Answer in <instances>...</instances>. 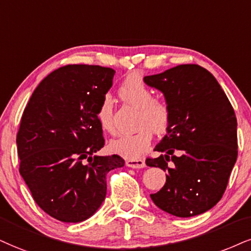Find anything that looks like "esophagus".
<instances>
[{
	"instance_id": "obj_1",
	"label": "esophagus",
	"mask_w": 251,
	"mask_h": 251,
	"mask_svg": "<svg viewBox=\"0 0 251 251\" xmlns=\"http://www.w3.org/2000/svg\"><path fill=\"white\" fill-rule=\"evenodd\" d=\"M126 165L131 169H142L145 166V162L142 159H128L126 162Z\"/></svg>"
}]
</instances>
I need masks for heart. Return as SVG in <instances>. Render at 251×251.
Masks as SVG:
<instances>
[{
  "instance_id": "b5f03b06",
  "label": "heart",
  "mask_w": 251,
  "mask_h": 251,
  "mask_svg": "<svg viewBox=\"0 0 251 251\" xmlns=\"http://www.w3.org/2000/svg\"><path fill=\"white\" fill-rule=\"evenodd\" d=\"M119 95L126 103L138 109L137 126L140 130L134 134L121 135L110 142V149L128 159H138L150 148L152 131H165L170 120V110L165 102L153 99V92L136 74H131L121 83ZM113 100L106 95L99 104L97 117L103 130L111 132L113 123Z\"/></svg>"
}]
</instances>
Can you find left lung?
I'll use <instances>...</instances> for the list:
<instances>
[{
    "instance_id": "1",
    "label": "left lung",
    "mask_w": 251,
    "mask_h": 251,
    "mask_svg": "<svg viewBox=\"0 0 251 251\" xmlns=\"http://www.w3.org/2000/svg\"><path fill=\"white\" fill-rule=\"evenodd\" d=\"M143 81L163 93L170 110L166 135L153 149L160 156L147 159L148 166L168 172L151 200L178 218L202 214L222 198L237 158L233 107L214 75L199 65H179Z\"/></svg>"
}]
</instances>
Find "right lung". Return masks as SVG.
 Returning a JSON list of instances; mask_svg holds the SVG:
<instances>
[{"label": "right lung", "instance_id": "add662e5", "mask_svg": "<svg viewBox=\"0 0 251 251\" xmlns=\"http://www.w3.org/2000/svg\"><path fill=\"white\" fill-rule=\"evenodd\" d=\"M115 71L67 65L37 86L17 134L20 173L36 203L63 222H82L100 208L106 175L122 168L117 154L98 156L104 145L97 111Z\"/></svg>", "mask_w": 251, "mask_h": 251}]
</instances>
